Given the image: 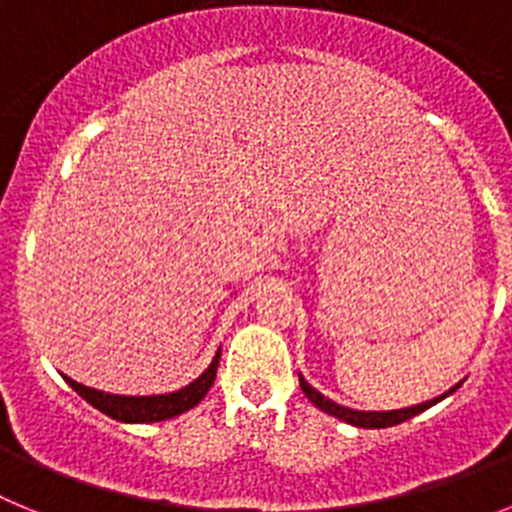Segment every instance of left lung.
Segmentation results:
<instances>
[{
	"label": "left lung",
	"mask_w": 512,
	"mask_h": 512,
	"mask_svg": "<svg viewBox=\"0 0 512 512\" xmlns=\"http://www.w3.org/2000/svg\"><path fill=\"white\" fill-rule=\"evenodd\" d=\"M300 387H302V392H305V395H307V400H310L312 405H315V408H320V410H323V413L333 415V418L346 420V423L356 425V428H390V425L405 423V420H410V418H413V415L423 413V410H428V408H431V405L441 402L443 397L451 395V392H454L456 387H459V384H456V387H451V390L446 392V395L436 397V400H428V402H423V405H413V408L384 410V413H377V410H372V413H366V410L343 408V405H338V402H333V400H328V397H325V395H320V392L315 390V387H310V384L305 382V377H302V374H300Z\"/></svg>",
	"instance_id": "left-lung-1"
}]
</instances>
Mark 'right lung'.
<instances>
[{
    "mask_svg": "<svg viewBox=\"0 0 512 512\" xmlns=\"http://www.w3.org/2000/svg\"><path fill=\"white\" fill-rule=\"evenodd\" d=\"M217 364H220V348H217L215 359L207 366L200 377L189 382L182 390L169 392V395H148V397H125V395H110V392H99L92 387L74 382L66 377V382L79 392L89 405L99 410V413L110 415V418L122 420V423H158V420H169L176 415L187 413L194 405H200L202 397L210 392L212 382H215Z\"/></svg>",
    "mask_w": 512,
    "mask_h": 512,
    "instance_id": "right-lung-1",
    "label": "right lung"
}]
</instances>
